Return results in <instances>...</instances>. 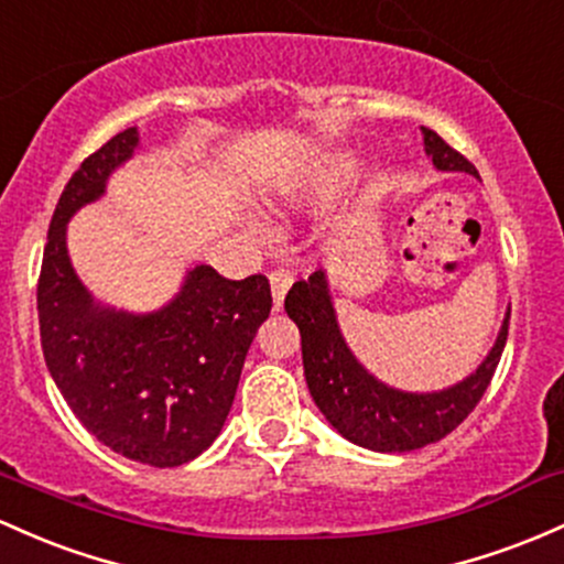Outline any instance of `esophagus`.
Wrapping results in <instances>:
<instances>
[{
	"label": "esophagus",
	"instance_id": "1",
	"mask_svg": "<svg viewBox=\"0 0 564 564\" xmlns=\"http://www.w3.org/2000/svg\"><path fill=\"white\" fill-rule=\"evenodd\" d=\"M294 283V272L286 270V268H278L270 272V286H272V305H275V311H281L283 305V296H286L289 286Z\"/></svg>",
	"mask_w": 564,
	"mask_h": 564
}]
</instances>
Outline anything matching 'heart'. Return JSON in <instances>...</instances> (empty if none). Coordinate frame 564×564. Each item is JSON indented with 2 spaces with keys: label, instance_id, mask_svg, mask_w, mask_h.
I'll list each match as a JSON object with an SVG mask.
<instances>
[{
  "label": "heart",
  "instance_id": "heart-1",
  "mask_svg": "<svg viewBox=\"0 0 564 564\" xmlns=\"http://www.w3.org/2000/svg\"><path fill=\"white\" fill-rule=\"evenodd\" d=\"M345 165H348V163H343V160H339V163H334L329 169V176H337V173H343Z\"/></svg>",
  "mask_w": 564,
  "mask_h": 564
}]
</instances>
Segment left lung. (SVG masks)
<instances>
[{
	"label": "left lung",
	"instance_id": "left-lung-1",
	"mask_svg": "<svg viewBox=\"0 0 564 564\" xmlns=\"http://www.w3.org/2000/svg\"><path fill=\"white\" fill-rule=\"evenodd\" d=\"M420 131L425 154L438 171H466L479 176L474 165L436 131ZM283 307L300 326L302 364L315 406L348 442L375 453H410L425 447L453 433L474 412L498 369L511 315V311L506 313L492 350L466 380L444 391L410 393L386 386L356 361L337 326L324 270H315L307 281H296Z\"/></svg>",
	"mask_w": 564,
	"mask_h": 564
}]
</instances>
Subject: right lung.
Masks as SVG:
<instances>
[{"mask_svg":"<svg viewBox=\"0 0 564 564\" xmlns=\"http://www.w3.org/2000/svg\"><path fill=\"white\" fill-rule=\"evenodd\" d=\"M135 147V128L111 135L61 192L36 311L45 364L79 423L128 460L173 468L195 460L219 436L272 294L264 275L227 281L197 264L182 292L154 313L93 302L72 268L66 225L107 192L111 171L131 160Z\"/></svg>","mask_w":564,"mask_h":564,"instance_id":"1","label":"right lung"}]
</instances>
